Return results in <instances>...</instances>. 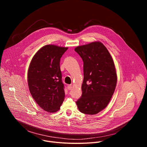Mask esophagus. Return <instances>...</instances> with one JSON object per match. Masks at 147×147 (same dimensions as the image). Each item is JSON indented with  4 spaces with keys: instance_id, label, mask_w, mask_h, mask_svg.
<instances>
[{
    "instance_id": "esophagus-1",
    "label": "esophagus",
    "mask_w": 147,
    "mask_h": 147,
    "mask_svg": "<svg viewBox=\"0 0 147 147\" xmlns=\"http://www.w3.org/2000/svg\"><path fill=\"white\" fill-rule=\"evenodd\" d=\"M71 88H72L71 85H69V86H67V89H68L69 90H70L71 89Z\"/></svg>"
}]
</instances>
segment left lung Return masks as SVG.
Returning <instances> with one entry per match:
<instances>
[{
  "instance_id": "1",
  "label": "left lung",
  "mask_w": 147,
  "mask_h": 147,
  "mask_svg": "<svg viewBox=\"0 0 147 147\" xmlns=\"http://www.w3.org/2000/svg\"><path fill=\"white\" fill-rule=\"evenodd\" d=\"M74 51L84 63L82 95L76 104L82 113L97 114L107 107L116 88L117 75L113 60L100 42L77 47Z\"/></svg>"
}]
</instances>
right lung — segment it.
<instances>
[{"label":"right lung","instance_id":"obj_1","mask_svg":"<svg viewBox=\"0 0 147 147\" xmlns=\"http://www.w3.org/2000/svg\"><path fill=\"white\" fill-rule=\"evenodd\" d=\"M67 48L48 45L34 56L28 70L30 93L44 111L53 113L59 110L65 99L60 61Z\"/></svg>","mask_w":147,"mask_h":147}]
</instances>
